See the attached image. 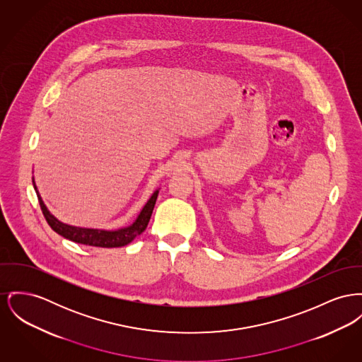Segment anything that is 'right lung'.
<instances>
[{"label": "right lung", "mask_w": 362, "mask_h": 362, "mask_svg": "<svg viewBox=\"0 0 362 362\" xmlns=\"http://www.w3.org/2000/svg\"><path fill=\"white\" fill-rule=\"evenodd\" d=\"M33 185H34V189L37 192L34 180H33ZM157 195H158V192H156L151 195L148 204L145 205V208L142 209V212L138 216V218L135 220V223L132 226H129L127 228H123V230H119V231H103V230L76 228V227H71V226L60 223L46 209L40 194L37 192V197H38L43 216H45L47 224L50 226V228L54 233L64 236L72 242L82 243V245H87V246H97V247H122V246L128 245L129 242H132L136 236L142 234L146 230L148 224H149L150 216L153 213V208H154Z\"/></svg>", "instance_id": "right-lung-1"}]
</instances>
